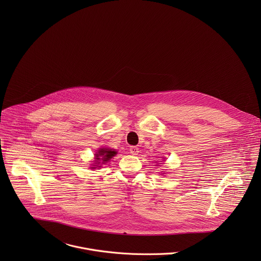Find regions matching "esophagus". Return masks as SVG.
Returning a JSON list of instances; mask_svg holds the SVG:
<instances>
[{
	"label": "esophagus",
	"instance_id": "esophagus-1",
	"mask_svg": "<svg viewBox=\"0 0 261 261\" xmlns=\"http://www.w3.org/2000/svg\"><path fill=\"white\" fill-rule=\"evenodd\" d=\"M129 152L134 155H137L139 153V148L138 147H130L129 149Z\"/></svg>",
	"mask_w": 261,
	"mask_h": 261
}]
</instances>
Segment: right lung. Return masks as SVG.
I'll list each match as a JSON object with an SVG mask.
<instances>
[{
	"instance_id": "add662e5",
	"label": "right lung",
	"mask_w": 261,
	"mask_h": 261,
	"mask_svg": "<svg viewBox=\"0 0 261 261\" xmlns=\"http://www.w3.org/2000/svg\"><path fill=\"white\" fill-rule=\"evenodd\" d=\"M116 154V151L114 149H107V148H101L98 149V151L95 153V163L94 165H92L91 169H96V168H100L102 164H106L107 162H109L112 156H114Z\"/></svg>"
}]
</instances>
